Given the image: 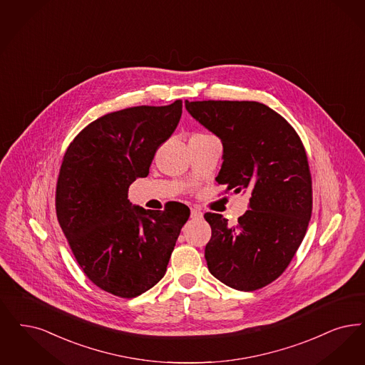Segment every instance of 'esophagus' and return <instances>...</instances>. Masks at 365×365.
<instances>
[{
	"label": "esophagus",
	"mask_w": 365,
	"mask_h": 365,
	"mask_svg": "<svg viewBox=\"0 0 365 365\" xmlns=\"http://www.w3.org/2000/svg\"><path fill=\"white\" fill-rule=\"evenodd\" d=\"M190 217H191V220H201L204 217V215H202V212L200 209L192 207L191 212H190Z\"/></svg>",
	"instance_id": "34e87169"
}]
</instances>
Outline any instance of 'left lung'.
Segmentation results:
<instances>
[{"label":"left lung","instance_id":"1","mask_svg":"<svg viewBox=\"0 0 365 365\" xmlns=\"http://www.w3.org/2000/svg\"><path fill=\"white\" fill-rule=\"evenodd\" d=\"M191 117L217 135L222 165L216 182L248 191V210L234 227L206 213L212 237L209 272L222 284L252 292L282 274L302 245L312 212L306 150L291 125L258 102H185Z\"/></svg>","mask_w":365,"mask_h":365}]
</instances>
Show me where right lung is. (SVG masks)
Wrapping results in <instances>:
<instances>
[{
    "instance_id": "obj_1",
    "label": "right lung",
    "mask_w": 365,
    "mask_h": 365,
    "mask_svg": "<svg viewBox=\"0 0 365 365\" xmlns=\"http://www.w3.org/2000/svg\"><path fill=\"white\" fill-rule=\"evenodd\" d=\"M182 117V101L125 108L89 123L69 145L57 183V217L74 258L103 291L135 297L164 277L186 205H131L128 191L149 174Z\"/></svg>"
}]
</instances>
